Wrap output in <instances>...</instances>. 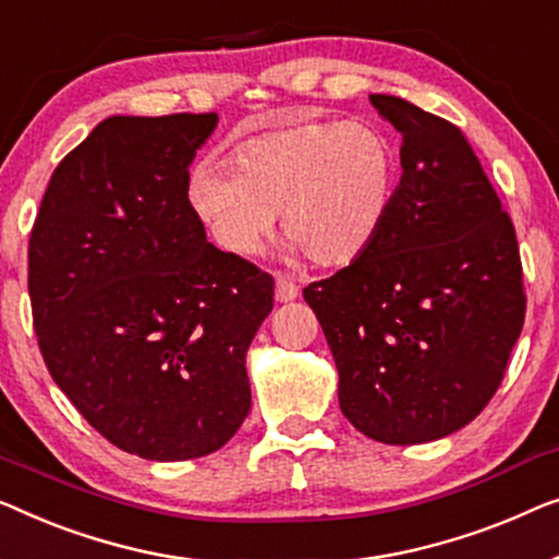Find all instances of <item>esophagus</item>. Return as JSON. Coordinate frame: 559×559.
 <instances>
[{"instance_id":"34e87169","label":"esophagus","mask_w":559,"mask_h":559,"mask_svg":"<svg viewBox=\"0 0 559 559\" xmlns=\"http://www.w3.org/2000/svg\"><path fill=\"white\" fill-rule=\"evenodd\" d=\"M298 296V286L290 278H283V276H278L276 278V301L278 304H288V301H294V298Z\"/></svg>"}]
</instances>
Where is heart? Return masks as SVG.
Here are the masks:
<instances>
[{"label": "heart", "instance_id": "1", "mask_svg": "<svg viewBox=\"0 0 559 559\" xmlns=\"http://www.w3.org/2000/svg\"><path fill=\"white\" fill-rule=\"evenodd\" d=\"M400 159L367 121H304L250 139L230 169H192L187 200L223 250L253 258L281 212L288 253L344 269L374 246L395 202Z\"/></svg>", "mask_w": 559, "mask_h": 559}]
</instances>
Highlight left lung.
I'll list each match as a JSON object with an SVG mask.
<instances>
[{"mask_svg": "<svg viewBox=\"0 0 559 559\" xmlns=\"http://www.w3.org/2000/svg\"><path fill=\"white\" fill-rule=\"evenodd\" d=\"M369 100L403 133L395 202L374 246L304 298L344 418L380 443H430L468 426L501 384L524 324L522 263L459 126L397 96Z\"/></svg>", "mask_w": 559, "mask_h": 559, "instance_id": "8db88e82", "label": "left lung"}]
</instances>
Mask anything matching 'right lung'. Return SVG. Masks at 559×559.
I'll use <instances>...</instances> for the list:
<instances>
[{"label": "right lung", "mask_w": 559, "mask_h": 559, "mask_svg": "<svg viewBox=\"0 0 559 559\" xmlns=\"http://www.w3.org/2000/svg\"><path fill=\"white\" fill-rule=\"evenodd\" d=\"M217 114L108 116L52 171L29 235V301L52 380L146 461L223 448L250 411L246 355L273 278L223 253L187 200Z\"/></svg>", "instance_id": "right-lung-1"}]
</instances>
